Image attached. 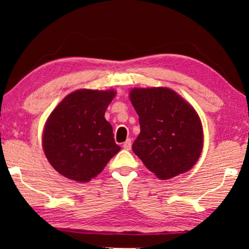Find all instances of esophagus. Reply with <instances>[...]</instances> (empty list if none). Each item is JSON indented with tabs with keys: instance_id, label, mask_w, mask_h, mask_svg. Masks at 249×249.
<instances>
[{
	"instance_id": "esophagus-1",
	"label": "esophagus",
	"mask_w": 249,
	"mask_h": 249,
	"mask_svg": "<svg viewBox=\"0 0 249 249\" xmlns=\"http://www.w3.org/2000/svg\"><path fill=\"white\" fill-rule=\"evenodd\" d=\"M123 148L126 150H129L130 148H132V141H130L129 138L123 144Z\"/></svg>"
}]
</instances>
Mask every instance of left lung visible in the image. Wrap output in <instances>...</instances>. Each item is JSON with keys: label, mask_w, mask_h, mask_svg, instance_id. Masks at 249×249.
<instances>
[{"label": "left lung", "mask_w": 249, "mask_h": 249, "mask_svg": "<svg viewBox=\"0 0 249 249\" xmlns=\"http://www.w3.org/2000/svg\"><path fill=\"white\" fill-rule=\"evenodd\" d=\"M129 100L141 125L132 148L147 169L161 180L190 170L203 148L196 109L169 88H134Z\"/></svg>", "instance_id": "obj_1"}]
</instances>
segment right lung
<instances>
[{
	"instance_id": "add662e5",
	"label": "right lung",
	"mask_w": 249,
	"mask_h": 249,
	"mask_svg": "<svg viewBox=\"0 0 249 249\" xmlns=\"http://www.w3.org/2000/svg\"><path fill=\"white\" fill-rule=\"evenodd\" d=\"M114 90L80 89L54 107L43 132V148L50 165L66 178L88 182L102 172L121 147L115 144L104 114Z\"/></svg>"
}]
</instances>
